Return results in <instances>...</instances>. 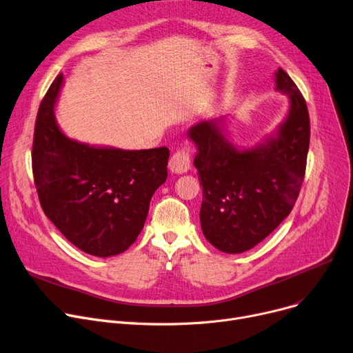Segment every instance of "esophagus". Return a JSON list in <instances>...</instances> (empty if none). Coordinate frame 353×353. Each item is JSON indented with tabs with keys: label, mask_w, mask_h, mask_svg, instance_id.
<instances>
[{
	"label": "esophagus",
	"mask_w": 353,
	"mask_h": 353,
	"mask_svg": "<svg viewBox=\"0 0 353 353\" xmlns=\"http://www.w3.org/2000/svg\"><path fill=\"white\" fill-rule=\"evenodd\" d=\"M168 168L171 172L174 174H185L188 172L190 168H191V157H190V152L186 151L185 148L182 150H178L170 159V163H168Z\"/></svg>",
	"instance_id": "34e87169"
}]
</instances>
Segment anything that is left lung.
Segmentation results:
<instances>
[{"label": "left lung", "mask_w": 353, "mask_h": 353, "mask_svg": "<svg viewBox=\"0 0 353 353\" xmlns=\"http://www.w3.org/2000/svg\"><path fill=\"white\" fill-rule=\"evenodd\" d=\"M275 90L289 110L274 132L251 148L230 139L226 117L191 127L194 165L202 186L203 236L225 254H242L263 241L289 215L299 195L309 150V114L295 82L275 72Z\"/></svg>", "instance_id": "8db88e82"}]
</instances>
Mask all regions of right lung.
<instances>
[{
    "mask_svg": "<svg viewBox=\"0 0 353 353\" xmlns=\"http://www.w3.org/2000/svg\"><path fill=\"white\" fill-rule=\"evenodd\" d=\"M64 75L41 102L32 171L48 219L78 250L92 256L122 254L135 242L154 192L168 176V148L121 150L90 145L62 132L55 107Z\"/></svg>",
    "mask_w": 353,
    "mask_h": 353,
    "instance_id": "right-lung-1",
    "label": "right lung"
}]
</instances>
